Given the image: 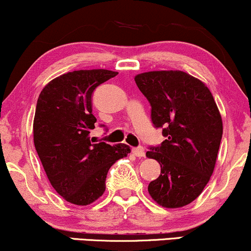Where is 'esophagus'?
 Wrapping results in <instances>:
<instances>
[{"mask_svg":"<svg viewBox=\"0 0 251 251\" xmlns=\"http://www.w3.org/2000/svg\"><path fill=\"white\" fill-rule=\"evenodd\" d=\"M132 152H133V154L135 156H138V158H143V156H145V150L144 147L141 146L133 147V149H132Z\"/></svg>","mask_w":251,"mask_h":251,"instance_id":"obj_1","label":"esophagus"}]
</instances>
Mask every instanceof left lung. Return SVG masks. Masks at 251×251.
I'll list each match as a JSON object with an SVG mask.
<instances>
[{
	"mask_svg": "<svg viewBox=\"0 0 251 251\" xmlns=\"http://www.w3.org/2000/svg\"><path fill=\"white\" fill-rule=\"evenodd\" d=\"M151 105V120L166 138L146 155L160 164L149 193L160 206L194 201L212 176L222 139V119L209 89L183 71H151L134 78Z\"/></svg>",
	"mask_w": 251,
	"mask_h": 251,
	"instance_id": "left-lung-1",
	"label": "left lung"
}]
</instances>
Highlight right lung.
<instances>
[{"label": "right lung", "instance_id": "obj_1", "mask_svg": "<svg viewBox=\"0 0 251 251\" xmlns=\"http://www.w3.org/2000/svg\"><path fill=\"white\" fill-rule=\"evenodd\" d=\"M110 70L72 71L51 80L38 97L34 143L50 183L68 202L92 203L105 192L107 172L131 152L128 145L93 144L90 133L97 122L92 95L116 77ZM100 127L106 126L100 125Z\"/></svg>", "mask_w": 251, "mask_h": 251}]
</instances>
